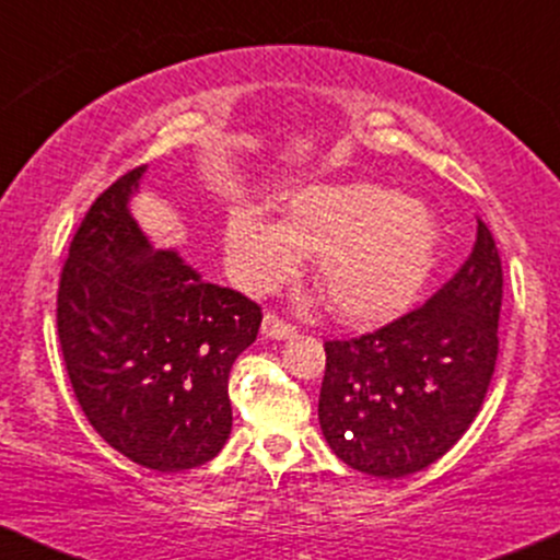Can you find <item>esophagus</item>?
Segmentation results:
<instances>
[{
    "label": "esophagus",
    "instance_id": "1",
    "mask_svg": "<svg viewBox=\"0 0 560 560\" xmlns=\"http://www.w3.org/2000/svg\"><path fill=\"white\" fill-rule=\"evenodd\" d=\"M260 334L266 339H289L298 334L292 324H284L279 316H273V313H266L262 316V324H260Z\"/></svg>",
    "mask_w": 560,
    "mask_h": 560
}]
</instances>
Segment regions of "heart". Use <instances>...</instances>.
I'll return each instance as SVG.
<instances>
[{
  "label": "heart",
  "instance_id": "heart-1",
  "mask_svg": "<svg viewBox=\"0 0 560 560\" xmlns=\"http://www.w3.org/2000/svg\"><path fill=\"white\" fill-rule=\"evenodd\" d=\"M440 221L423 202L376 182H320L294 191L284 218L236 205L223 229L231 281L247 294L273 292L316 255L313 273L334 316L382 324L413 305L434 271Z\"/></svg>",
  "mask_w": 560,
  "mask_h": 560
}]
</instances>
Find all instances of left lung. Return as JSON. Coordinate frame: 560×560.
I'll use <instances>...</instances> for the list:
<instances>
[{
    "label": "left lung",
    "instance_id": "1",
    "mask_svg": "<svg viewBox=\"0 0 560 560\" xmlns=\"http://www.w3.org/2000/svg\"><path fill=\"white\" fill-rule=\"evenodd\" d=\"M500 302V255L479 221L471 258L427 305L374 334L326 342L318 421L334 455L384 479L440 460L490 389Z\"/></svg>",
    "mask_w": 560,
    "mask_h": 560
}]
</instances>
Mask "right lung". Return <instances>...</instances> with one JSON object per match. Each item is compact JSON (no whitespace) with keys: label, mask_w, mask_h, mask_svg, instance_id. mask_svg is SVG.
<instances>
[{"label":"right lung","mask_w":560,"mask_h":560,"mask_svg":"<svg viewBox=\"0 0 560 560\" xmlns=\"http://www.w3.org/2000/svg\"><path fill=\"white\" fill-rule=\"evenodd\" d=\"M147 165L96 197L70 242L57 334L81 410L107 445L155 471L208 464L231 434L229 374L260 307L202 281L131 213Z\"/></svg>","instance_id":"add662e5"}]
</instances>
